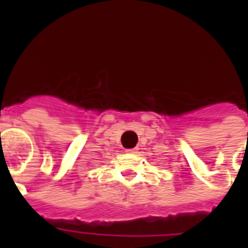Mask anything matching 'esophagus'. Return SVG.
Listing matches in <instances>:
<instances>
[{"instance_id":"esophagus-1","label":"esophagus","mask_w":248,"mask_h":248,"mask_svg":"<svg viewBox=\"0 0 248 248\" xmlns=\"http://www.w3.org/2000/svg\"><path fill=\"white\" fill-rule=\"evenodd\" d=\"M126 152L130 153V155H136V153H138V149H136V148H132V149H126Z\"/></svg>"}]
</instances>
